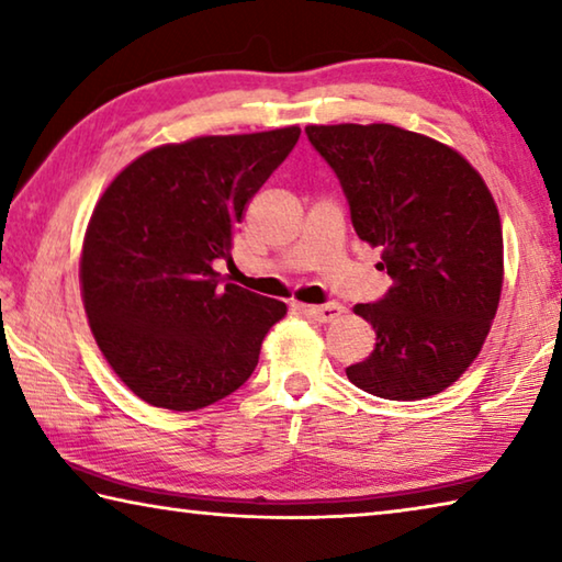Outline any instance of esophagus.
Segmentation results:
<instances>
[{
  "label": "esophagus",
  "instance_id": "1",
  "mask_svg": "<svg viewBox=\"0 0 562 562\" xmlns=\"http://www.w3.org/2000/svg\"><path fill=\"white\" fill-rule=\"evenodd\" d=\"M304 315H310L317 322H335L345 315V307L339 302H327V304H302Z\"/></svg>",
  "mask_w": 562,
  "mask_h": 562
}]
</instances>
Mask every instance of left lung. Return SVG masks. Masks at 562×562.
Masks as SVG:
<instances>
[{
	"mask_svg": "<svg viewBox=\"0 0 562 562\" xmlns=\"http://www.w3.org/2000/svg\"><path fill=\"white\" fill-rule=\"evenodd\" d=\"M304 131L394 280L384 300L355 304L376 345L347 367L349 382L394 402L441 394L479 357L501 302L503 231L486 180L459 150L392 123Z\"/></svg>",
	"mask_w": 562,
	"mask_h": 562,
	"instance_id": "8db88e82",
	"label": "left lung"
}]
</instances>
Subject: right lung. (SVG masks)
<instances>
[{
    "label": "right lung",
    "instance_id": "1",
    "mask_svg": "<svg viewBox=\"0 0 562 562\" xmlns=\"http://www.w3.org/2000/svg\"><path fill=\"white\" fill-rule=\"evenodd\" d=\"M300 138V126L166 144L121 170L87 225L81 300L109 367L146 404L198 412L240 389L288 304L235 282L247 203Z\"/></svg>",
    "mask_w": 562,
    "mask_h": 562
}]
</instances>
